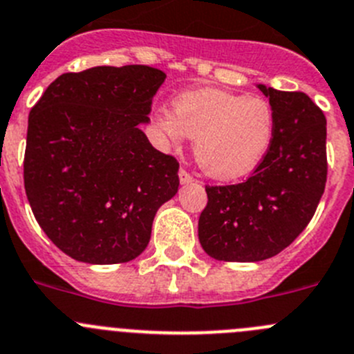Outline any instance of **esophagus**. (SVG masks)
I'll return each instance as SVG.
<instances>
[{
  "label": "esophagus",
  "instance_id": "1",
  "mask_svg": "<svg viewBox=\"0 0 354 354\" xmlns=\"http://www.w3.org/2000/svg\"><path fill=\"white\" fill-rule=\"evenodd\" d=\"M178 176H180V183L181 185H188V183H192V181H194L192 174L188 173V171H185V169H180Z\"/></svg>",
  "mask_w": 354,
  "mask_h": 354
}]
</instances>
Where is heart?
<instances>
[{"label":"heart","mask_w":354,"mask_h":354,"mask_svg":"<svg viewBox=\"0 0 354 354\" xmlns=\"http://www.w3.org/2000/svg\"><path fill=\"white\" fill-rule=\"evenodd\" d=\"M155 124L173 145H180L185 136L196 138L197 162L216 180H237L252 173L266 158L276 132L267 99L220 88L176 95L173 111H157Z\"/></svg>","instance_id":"b5f03b06"}]
</instances>
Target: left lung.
I'll return each mask as SVG.
<instances>
[{"label":"left lung","instance_id":"left-lung-1","mask_svg":"<svg viewBox=\"0 0 354 354\" xmlns=\"http://www.w3.org/2000/svg\"><path fill=\"white\" fill-rule=\"evenodd\" d=\"M276 118L270 150L246 181L206 187L199 216L204 252L260 262L283 252L311 222L326 183V118L304 92L259 85Z\"/></svg>","mask_w":354,"mask_h":354}]
</instances>
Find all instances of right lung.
Masks as SVG:
<instances>
[{"instance_id": "1", "label": "right lung", "mask_w": 354, "mask_h": 354, "mask_svg": "<svg viewBox=\"0 0 354 354\" xmlns=\"http://www.w3.org/2000/svg\"><path fill=\"white\" fill-rule=\"evenodd\" d=\"M164 80L150 66H95L55 78L31 108L26 196L43 232L78 262L136 259L176 196L180 164L140 129Z\"/></svg>"}]
</instances>
